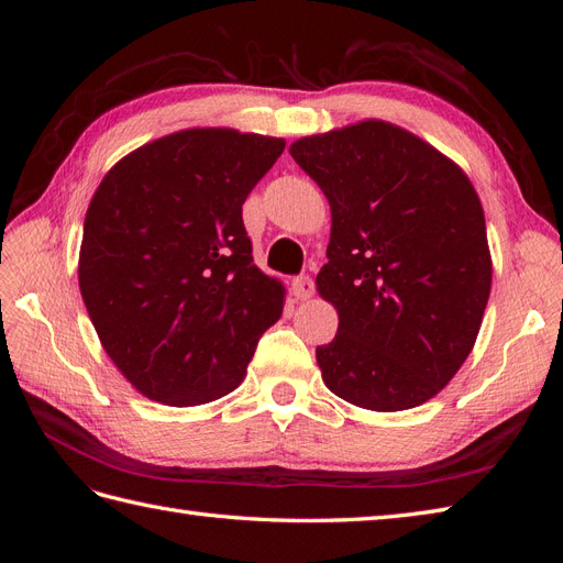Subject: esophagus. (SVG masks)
Segmentation results:
<instances>
[{"instance_id": "obj_1", "label": "esophagus", "mask_w": 563, "mask_h": 563, "mask_svg": "<svg viewBox=\"0 0 563 563\" xmlns=\"http://www.w3.org/2000/svg\"><path fill=\"white\" fill-rule=\"evenodd\" d=\"M291 291H294V296H296L298 300H308V298H312V294H314V282H312L310 277L300 275V277H296V279L291 282Z\"/></svg>"}]
</instances>
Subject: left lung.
<instances>
[{
	"label": "left lung",
	"mask_w": 563,
	"mask_h": 563,
	"mask_svg": "<svg viewBox=\"0 0 563 563\" xmlns=\"http://www.w3.org/2000/svg\"><path fill=\"white\" fill-rule=\"evenodd\" d=\"M288 152L331 203L317 291L338 310V333L317 347L323 383L368 411L424 404L465 364L490 294L470 178L380 119L308 135Z\"/></svg>",
	"instance_id": "1"
}]
</instances>
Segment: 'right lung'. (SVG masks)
Wrapping results in <instances>:
<instances>
[{
	"label": "right lung",
	"instance_id": "1",
	"mask_svg": "<svg viewBox=\"0 0 563 563\" xmlns=\"http://www.w3.org/2000/svg\"><path fill=\"white\" fill-rule=\"evenodd\" d=\"M286 141L185 129L119 159L89 203L79 291L122 376L147 399L199 406L246 376L284 286L253 265L242 203Z\"/></svg>",
	"mask_w": 563,
	"mask_h": 563
}]
</instances>
